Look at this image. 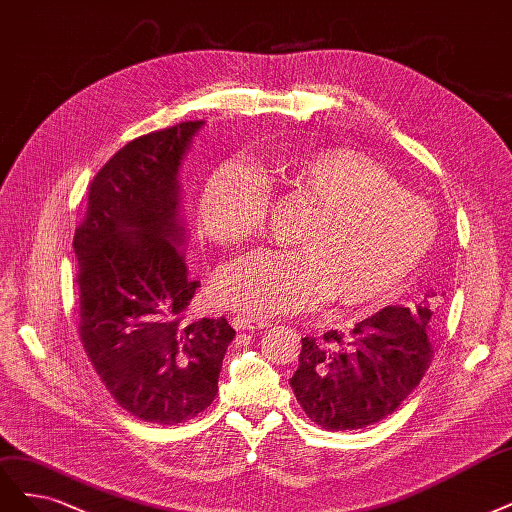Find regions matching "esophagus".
<instances>
[{
  "label": "esophagus",
  "instance_id": "34e87169",
  "mask_svg": "<svg viewBox=\"0 0 512 512\" xmlns=\"http://www.w3.org/2000/svg\"><path fill=\"white\" fill-rule=\"evenodd\" d=\"M264 326H269V320H262V317H250V315H235L233 317L235 330H258Z\"/></svg>",
  "mask_w": 512,
  "mask_h": 512
}]
</instances>
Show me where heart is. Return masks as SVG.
<instances>
[{"mask_svg": "<svg viewBox=\"0 0 512 512\" xmlns=\"http://www.w3.org/2000/svg\"><path fill=\"white\" fill-rule=\"evenodd\" d=\"M267 175L317 209L296 237V252L256 250L222 271L216 296L235 311L294 313L330 296L349 309L385 305L436 239L432 207L362 152H288ZM267 214L264 180L237 161L211 173L199 195L201 231L220 245L258 237Z\"/></svg>", "mask_w": 512, "mask_h": 512, "instance_id": "obj_1", "label": "heart"}]
</instances>
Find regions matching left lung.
I'll return each instance as SVG.
<instances>
[{
  "label": "left lung",
  "mask_w": 512,
  "mask_h": 512,
  "mask_svg": "<svg viewBox=\"0 0 512 512\" xmlns=\"http://www.w3.org/2000/svg\"><path fill=\"white\" fill-rule=\"evenodd\" d=\"M436 292L409 307H383L347 334L303 339L290 379L296 400L324 430H360L392 415L419 385L432 360Z\"/></svg>",
  "instance_id": "8db88e82"
}]
</instances>
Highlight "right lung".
I'll list each match as a JSON object with an SVG mask.
<instances>
[{"instance_id": "obj_1", "label": "right lung", "mask_w": 512, "mask_h": 512, "mask_svg": "<svg viewBox=\"0 0 512 512\" xmlns=\"http://www.w3.org/2000/svg\"><path fill=\"white\" fill-rule=\"evenodd\" d=\"M203 120L137 137L101 167L74 237L80 339L122 409L175 426L205 411L235 330L184 322L197 279L186 271L180 169Z\"/></svg>"}]
</instances>
